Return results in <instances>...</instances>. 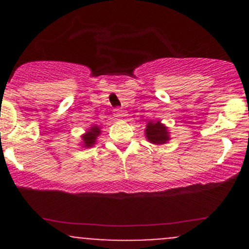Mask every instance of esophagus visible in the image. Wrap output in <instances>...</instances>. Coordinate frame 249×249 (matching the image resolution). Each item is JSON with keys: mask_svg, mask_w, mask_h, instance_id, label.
I'll return each instance as SVG.
<instances>
[{"mask_svg": "<svg viewBox=\"0 0 249 249\" xmlns=\"http://www.w3.org/2000/svg\"><path fill=\"white\" fill-rule=\"evenodd\" d=\"M113 115H114L117 119H122V118L124 117V112H123V109H120V108H115L114 110H113Z\"/></svg>", "mask_w": 249, "mask_h": 249, "instance_id": "obj_1", "label": "esophagus"}]
</instances>
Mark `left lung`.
Wrapping results in <instances>:
<instances>
[{"instance_id":"left-lung-1","label":"left lung","mask_w":249,"mask_h":249,"mask_svg":"<svg viewBox=\"0 0 249 249\" xmlns=\"http://www.w3.org/2000/svg\"><path fill=\"white\" fill-rule=\"evenodd\" d=\"M144 136L149 143H153L155 145L166 144L171 137H170L169 127L161 122H148L147 126L144 129Z\"/></svg>"}]
</instances>
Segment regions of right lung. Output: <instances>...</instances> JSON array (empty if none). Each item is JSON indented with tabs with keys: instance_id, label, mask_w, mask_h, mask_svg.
Here are the masks:
<instances>
[{
	"instance_id": "1",
	"label": "right lung",
	"mask_w": 249,
	"mask_h": 249,
	"mask_svg": "<svg viewBox=\"0 0 249 249\" xmlns=\"http://www.w3.org/2000/svg\"><path fill=\"white\" fill-rule=\"evenodd\" d=\"M101 135V129L97 125H91L84 134L82 135V142H80V147L82 148H91L92 145L96 143L97 137Z\"/></svg>"
}]
</instances>
